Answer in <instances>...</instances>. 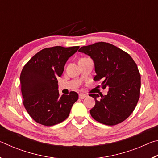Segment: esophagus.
<instances>
[{
    "instance_id": "1",
    "label": "esophagus",
    "mask_w": 158,
    "mask_h": 158,
    "mask_svg": "<svg viewBox=\"0 0 158 158\" xmlns=\"http://www.w3.org/2000/svg\"><path fill=\"white\" fill-rule=\"evenodd\" d=\"M79 97L80 99H84V98H85V97H86V95L84 94V93H80L79 95Z\"/></svg>"
}]
</instances>
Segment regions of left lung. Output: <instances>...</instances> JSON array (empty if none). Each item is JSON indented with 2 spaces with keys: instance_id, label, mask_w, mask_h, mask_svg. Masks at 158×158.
I'll use <instances>...</instances> for the list:
<instances>
[{
  "instance_id": "left-lung-1",
  "label": "left lung",
  "mask_w": 158,
  "mask_h": 158,
  "mask_svg": "<svg viewBox=\"0 0 158 158\" xmlns=\"http://www.w3.org/2000/svg\"><path fill=\"white\" fill-rule=\"evenodd\" d=\"M79 52L92 58L96 75L94 81H102L103 89L109 87L107 95L90 94L95 105L90 113L95 121L106 125L124 121L135 109L139 99L141 76L132 57L114 45L100 42L82 47Z\"/></svg>"
}]
</instances>
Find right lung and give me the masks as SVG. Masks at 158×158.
<instances>
[{"mask_svg": "<svg viewBox=\"0 0 158 158\" xmlns=\"http://www.w3.org/2000/svg\"><path fill=\"white\" fill-rule=\"evenodd\" d=\"M79 46L45 48L32 57L20 75L23 103L35 121L52 126L68 117L78 94L59 95L58 77H61L68 58L79 49Z\"/></svg>", "mask_w": 158, "mask_h": 158, "instance_id": "1", "label": "right lung"}]
</instances>
